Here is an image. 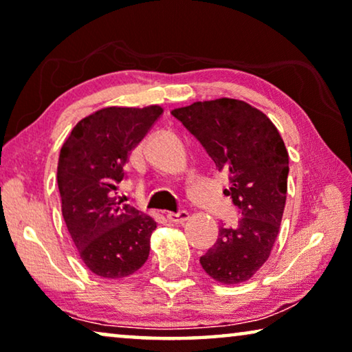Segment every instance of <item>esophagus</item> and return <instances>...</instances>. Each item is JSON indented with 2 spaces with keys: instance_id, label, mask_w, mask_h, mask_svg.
Segmentation results:
<instances>
[{
  "instance_id": "esophagus-1",
  "label": "esophagus",
  "mask_w": 352,
  "mask_h": 352,
  "mask_svg": "<svg viewBox=\"0 0 352 352\" xmlns=\"http://www.w3.org/2000/svg\"><path fill=\"white\" fill-rule=\"evenodd\" d=\"M166 219L170 221H175V223H184V221L188 220V212L187 210H181V212H168L166 214Z\"/></svg>"
}]
</instances>
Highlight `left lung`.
Here are the masks:
<instances>
[{
	"label": "left lung",
	"mask_w": 352,
	"mask_h": 352,
	"mask_svg": "<svg viewBox=\"0 0 352 352\" xmlns=\"http://www.w3.org/2000/svg\"><path fill=\"white\" fill-rule=\"evenodd\" d=\"M171 115L228 175L223 193L241 214L237 225L220 226L199 263L215 282H247L267 261L282 223L289 173L283 138L263 111L228 97L175 108Z\"/></svg>",
	"instance_id": "1"
}]
</instances>
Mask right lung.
<instances>
[{"label": "right lung", "instance_id": "right-lung-1", "mask_svg": "<svg viewBox=\"0 0 352 352\" xmlns=\"http://www.w3.org/2000/svg\"><path fill=\"white\" fill-rule=\"evenodd\" d=\"M164 108L107 107L83 118L64 142L58 160L63 217L78 255L91 272L124 278L149 256L151 215L116 197L129 155Z\"/></svg>", "mask_w": 352, "mask_h": 352}]
</instances>
